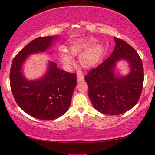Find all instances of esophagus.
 <instances>
[{
	"label": "esophagus",
	"instance_id": "1",
	"mask_svg": "<svg viewBox=\"0 0 155 155\" xmlns=\"http://www.w3.org/2000/svg\"><path fill=\"white\" fill-rule=\"evenodd\" d=\"M77 79H78V82H80L84 80V75L82 73H79L77 76Z\"/></svg>",
	"mask_w": 155,
	"mask_h": 155
}]
</instances>
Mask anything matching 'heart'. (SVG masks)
Listing matches in <instances>:
<instances>
[{"mask_svg":"<svg viewBox=\"0 0 155 155\" xmlns=\"http://www.w3.org/2000/svg\"><path fill=\"white\" fill-rule=\"evenodd\" d=\"M96 40L93 38L80 39L73 41L70 46V51L73 56L80 53L79 61L84 68H91L96 65L102 58L104 47L101 44H94ZM61 60L65 65H71L73 62V56L68 53L61 50Z\"/></svg>","mask_w":155,"mask_h":155,"instance_id":"heart-1","label":"heart"}]
</instances>
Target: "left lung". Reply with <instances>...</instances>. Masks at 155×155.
Returning a JSON list of instances; mask_svg holds the SVG:
<instances>
[{
	"label": "left lung",
	"instance_id": "obj_1",
	"mask_svg": "<svg viewBox=\"0 0 155 155\" xmlns=\"http://www.w3.org/2000/svg\"><path fill=\"white\" fill-rule=\"evenodd\" d=\"M116 47L109 58L84 76L88 95L94 109L108 115H119L137 103L143 90V64L139 55L124 40L114 37ZM126 60L130 67L127 76L115 75L116 63Z\"/></svg>",
	"mask_w": 155,
	"mask_h": 155
}]
</instances>
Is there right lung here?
<instances>
[{
    "label": "right lung",
    "instance_id": "1",
    "mask_svg": "<svg viewBox=\"0 0 155 155\" xmlns=\"http://www.w3.org/2000/svg\"><path fill=\"white\" fill-rule=\"evenodd\" d=\"M58 37H39L25 46L15 57L10 73L11 92L18 105L29 116L50 120L58 118L68 111L73 92L77 84L75 73L58 69L55 62L49 61L43 77L28 80L22 67L29 56L46 51Z\"/></svg>",
    "mask_w": 155,
    "mask_h": 155
}]
</instances>
